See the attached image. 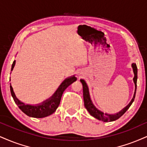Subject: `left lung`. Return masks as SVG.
<instances>
[{"label": "left lung", "instance_id": "obj_1", "mask_svg": "<svg viewBox=\"0 0 147 147\" xmlns=\"http://www.w3.org/2000/svg\"><path fill=\"white\" fill-rule=\"evenodd\" d=\"M132 68H133L134 72V82L135 84V87H136V90L135 93H134V98H132L131 101L129 102L128 105L126 107H125L123 110H121V112L117 113V114H104L103 112H100V110H98V109L93 105L92 102L90 99V94L89 91H88V88L87 84H86V81L83 79H81V82L83 85V92H84V105L86 107V108L87 109L88 112L90 114V115L94 116V118H96V119L100 120L103 122H110V121H116L121 116H123V114L126 112V111L129 108L131 105L132 104V102H134V98H135L136 96V87H137V79H138V68L136 66V63H132Z\"/></svg>", "mask_w": 147, "mask_h": 147}]
</instances>
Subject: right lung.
Wrapping results in <instances>:
<instances>
[{
	"instance_id": "right-lung-1",
	"label": "right lung",
	"mask_w": 147,
	"mask_h": 147,
	"mask_svg": "<svg viewBox=\"0 0 147 147\" xmlns=\"http://www.w3.org/2000/svg\"><path fill=\"white\" fill-rule=\"evenodd\" d=\"M15 63L16 61H14L11 66V70H13ZM76 80H77V78L75 76L66 79L62 84L60 85L57 90L53 95L52 97H51L49 100L44 101L41 105H25L16 98L11 86H10V90H11V96L13 97L14 101L24 114L33 118H44L52 114L53 113L55 112L57 108L59 105L63 92L70 84H72Z\"/></svg>"
}]
</instances>
